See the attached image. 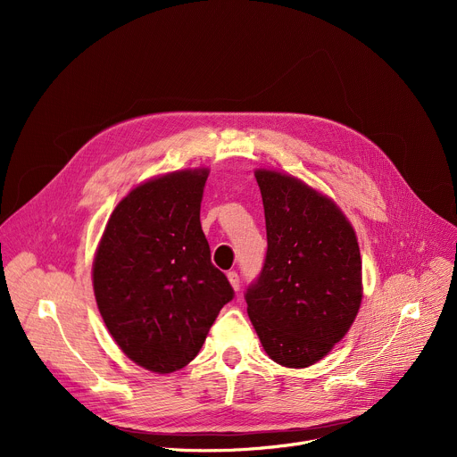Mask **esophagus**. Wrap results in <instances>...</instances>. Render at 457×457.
Segmentation results:
<instances>
[{
	"label": "esophagus",
	"instance_id": "obj_1",
	"mask_svg": "<svg viewBox=\"0 0 457 457\" xmlns=\"http://www.w3.org/2000/svg\"><path fill=\"white\" fill-rule=\"evenodd\" d=\"M228 280H229V284H231V287H233L235 291L240 289V277H238L237 271H229V273H228Z\"/></svg>",
	"mask_w": 457,
	"mask_h": 457
}]
</instances>
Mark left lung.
I'll use <instances>...</instances> for the list:
<instances>
[{
	"label": "left lung",
	"mask_w": 457,
	"mask_h": 457,
	"mask_svg": "<svg viewBox=\"0 0 457 457\" xmlns=\"http://www.w3.org/2000/svg\"><path fill=\"white\" fill-rule=\"evenodd\" d=\"M268 253L247 287L253 328L268 356L291 369L316 363L338 344L361 303L356 233L340 208L296 177L254 171Z\"/></svg>",
	"instance_id": "1"
}]
</instances>
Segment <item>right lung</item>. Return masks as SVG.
<instances>
[{
  "label": "right lung",
  "instance_id": "add662e5",
  "mask_svg": "<svg viewBox=\"0 0 457 457\" xmlns=\"http://www.w3.org/2000/svg\"><path fill=\"white\" fill-rule=\"evenodd\" d=\"M208 168L146 180L113 210L92 280L99 312L120 351L168 374L199 354L235 293L212 264L201 228Z\"/></svg>",
  "mask_w": 457,
  "mask_h": 457
}]
</instances>
